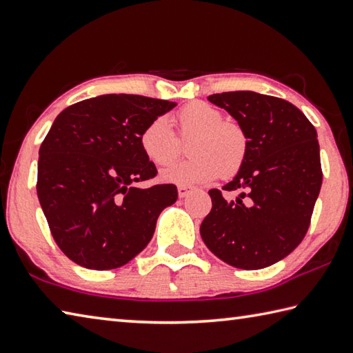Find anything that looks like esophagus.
I'll return each instance as SVG.
<instances>
[{
  "label": "esophagus",
  "mask_w": 353,
  "mask_h": 353,
  "mask_svg": "<svg viewBox=\"0 0 353 353\" xmlns=\"http://www.w3.org/2000/svg\"><path fill=\"white\" fill-rule=\"evenodd\" d=\"M190 190H192V188L190 186H184V184H180V186H178V196H180V199H184V196L189 195Z\"/></svg>",
  "instance_id": "esophagus-1"
}]
</instances>
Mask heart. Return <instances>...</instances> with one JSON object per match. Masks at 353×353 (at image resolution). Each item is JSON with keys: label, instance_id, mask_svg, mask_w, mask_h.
Wrapping results in <instances>:
<instances>
[{"label": "heart", "instance_id": "1", "mask_svg": "<svg viewBox=\"0 0 353 353\" xmlns=\"http://www.w3.org/2000/svg\"><path fill=\"white\" fill-rule=\"evenodd\" d=\"M219 108L208 102H190L178 111L175 123L181 139H189L188 152L192 158L163 172V180L173 184H199L230 178L242 169L248 158L250 141L236 122L223 121ZM144 157L152 164L164 167L180 154V139L172 132L165 117H154L139 136Z\"/></svg>", "mask_w": 353, "mask_h": 353}]
</instances>
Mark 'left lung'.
<instances>
[{"label": "left lung", "mask_w": 353, "mask_h": 353, "mask_svg": "<svg viewBox=\"0 0 353 353\" xmlns=\"http://www.w3.org/2000/svg\"><path fill=\"white\" fill-rule=\"evenodd\" d=\"M239 122L250 141L248 158L223 190L211 189L212 209L200 226L203 242L240 270H261L287 257L310 226L323 184L313 123L283 99L254 91L208 97Z\"/></svg>", "instance_id": "1"}]
</instances>
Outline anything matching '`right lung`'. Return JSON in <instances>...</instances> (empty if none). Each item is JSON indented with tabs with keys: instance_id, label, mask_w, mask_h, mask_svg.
I'll return each mask as SVG.
<instances>
[{
	"instance_id": "right-lung-1",
	"label": "right lung",
	"mask_w": 353,
	"mask_h": 353,
	"mask_svg": "<svg viewBox=\"0 0 353 353\" xmlns=\"http://www.w3.org/2000/svg\"><path fill=\"white\" fill-rule=\"evenodd\" d=\"M175 102L136 94H103L55 117L39 152L37 195L61 252L88 270L128 263L150 242L176 186L134 183L157 176L139 145L148 122Z\"/></svg>"
}]
</instances>
